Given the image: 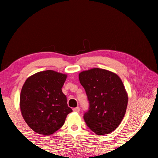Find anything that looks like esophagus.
Returning <instances> with one entry per match:
<instances>
[{"instance_id": "1", "label": "esophagus", "mask_w": 158, "mask_h": 158, "mask_svg": "<svg viewBox=\"0 0 158 158\" xmlns=\"http://www.w3.org/2000/svg\"><path fill=\"white\" fill-rule=\"evenodd\" d=\"M73 111H74V112H79V111H80V108L79 107V106H77V107H76V108H74V109H73Z\"/></svg>"}]
</instances>
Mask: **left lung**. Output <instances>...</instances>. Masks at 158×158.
<instances>
[{"instance_id":"left-lung-1","label":"left lung","mask_w":158,"mask_h":158,"mask_svg":"<svg viewBox=\"0 0 158 158\" xmlns=\"http://www.w3.org/2000/svg\"><path fill=\"white\" fill-rule=\"evenodd\" d=\"M89 100L85 113L87 126L98 135H107L121 124L126 111L128 95L121 78L107 69L92 68L79 74Z\"/></svg>"}]
</instances>
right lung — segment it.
Instances as JSON below:
<instances>
[{
	"instance_id": "add662e5",
	"label": "right lung",
	"mask_w": 158,
	"mask_h": 158,
	"mask_svg": "<svg viewBox=\"0 0 158 158\" xmlns=\"http://www.w3.org/2000/svg\"><path fill=\"white\" fill-rule=\"evenodd\" d=\"M66 74L45 70L28 77L20 94L19 106L22 116L34 132L51 135L63 126L68 107L62 87Z\"/></svg>"
}]
</instances>
